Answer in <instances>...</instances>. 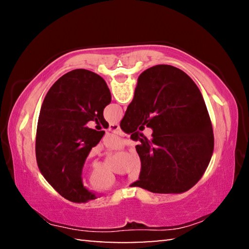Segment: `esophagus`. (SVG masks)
<instances>
[{
	"label": "esophagus",
	"mask_w": 249,
	"mask_h": 249,
	"mask_svg": "<svg viewBox=\"0 0 249 249\" xmlns=\"http://www.w3.org/2000/svg\"><path fill=\"white\" fill-rule=\"evenodd\" d=\"M108 129L112 130V132H119L121 128H120V125L117 123H112V124H109Z\"/></svg>",
	"instance_id": "34e87169"
}]
</instances>
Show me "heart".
Instances as JSON below:
<instances>
[{
	"instance_id": "b5f03b06",
	"label": "heart",
	"mask_w": 249,
	"mask_h": 249,
	"mask_svg": "<svg viewBox=\"0 0 249 249\" xmlns=\"http://www.w3.org/2000/svg\"><path fill=\"white\" fill-rule=\"evenodd\" d=\"M125 145V141L119 136H109L105 141V146L109 149H121ZM142 161L140 156H135L133 159V167H132V178L138 179L142 175ZM89 182L92 188L95 190H108L113 187H115L117 180L111 172L105 169L103 167L95 168L92 171L90 176Z\"/></svg>"
}]
</instances>
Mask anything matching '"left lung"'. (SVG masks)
Segmentation results:
<instances>
[{"label":"left lung","instance_id":"1","mask_svg":"<svg viewBox=\"0 0 249 249\" xmlns=\"http://www.w3.org/2000/svg\"><path fill=\"white\" fill-rule=\"evenodd\" d=\"M112 96L99 74L75 69L62 75L50 88L41 105L36 133V160L48 183L65 199L86 203L96 199L82 183V169L91 149L103 137V130L87 127L95 121L104 128V107Z\"/></svg>","mask_w":249,"mask_h":249}]
</instances>
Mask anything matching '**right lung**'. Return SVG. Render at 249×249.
Returning a JSON list of instances; mask_svg holds the SVG:
<instances>
[{
	"label": "right lung",
	"instance_id": "obj_1",
	"mask_svg": "<svg viewBox=\"0 0 249 249\" xmlns=\"http://www.w3.org/2000/svg\"><path fill=\"white\" fill-rule=\"evenodd\" d=\"M141 124L153 134L151 140L140 138L136 146L142 171L132 187L154 193L191 189L203 176L214 148L208 108L193 80L169 65L145 70L120 126L137 141Z\"/></svg>",
	"mask_w": 249,
	"mask_h": 249
}]
</instances>
